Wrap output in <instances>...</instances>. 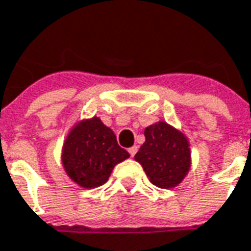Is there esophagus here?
<instances>
[{
	"label": "esophagus",
	"mask_w": 251,
	"mask_h": 251,
	"mask_svg": "<svg viewBox=\"0 0 251 251\" xmlns=\"http://www.w3.org/2000/svg\"><path fill=\"white\" fill-rule=\"evenodd\" d=\"M137 150H138V148H137V146H133V148H130V149H129V154H130V157H134L135 153H137Z\"/></svg>",
	"instance_id": "1"
}]
</instances>
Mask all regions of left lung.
I'll list each match as a JSON object with an SVG mask.
<instances>
[{
    "instance_id": "8db88e82",
    "label": "left lung",
    "mask_w": 251,
    "mask_h": 251,
    "mask_svg": "<svg viewBox=\"0 0 251 251\" xmlns=\"http://www.w3.org/2000/svg\"><path fill=\"white\" fill-rule=\"evenodd\" d=\"M145 144L135 154L150 182L169 189L181 182L190 168V149L185 135L158 122L145 129Z\"/></svg>"
}]
</instances>
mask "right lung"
<instances>
[{
	"instance_id": "1",
	"label": "right lung",
	"mask_w": 251,
	"mask_h": 251,
	"mask_svg": "<svg viewBox=\"0 0 251 251\" xmlns=\"http://www.w3.org/2000/svg\"><path fill=\"white\" fill-rule=\"evenodd\" d=\"M129 153L117 142L116 134L94 117L70 131L64 145L62 163L68 176L82 187L101 186L117 163Z\"/></svg>"
}]
</instances>
